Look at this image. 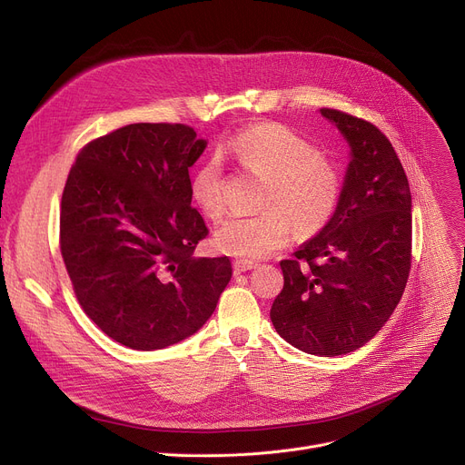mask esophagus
<instances>
[{"instance_id":"1","label":"esophagus","mask_w":465,"mask_h":465,"mask_svg":"<svg viewBox=\"0 0 465 465\" xmlns=\"http://www.w3.org/2000/svg\"><path fill=\"white\" fill-rule=\"evenodd\" d=\"M254 267H256L254 262H249V260H235V262H233V273H235V275L245 273V272L254 270Z\"/></svg>"}]
</instances>
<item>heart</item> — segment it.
Instances as JSON below:
<instances>
[{
    "instance_id": "b5f03b06",
    "label": "heart",
    "mask_w": 465,
    "mask_h": 465,
    "mask_svg": "<svg viewBox=\"0 0 465 465\" xmlns=\"http://www.w3.org/2000/svg\"><path fill=\"white\" fill-rule=\"evenodd\" d=\"M223 151L265 179L260 198L263 213L228 218L214 232V245L224 254L265 258L288 245L294 226L302 235H311L335 213L341 195L335 162L279 122H260L241 130ZM190 193L205 216H223L224 181L218 160H207L195 169Z\"/></svg>"
}]
</instances>
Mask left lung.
<instances>
[{
	"label": "left lung",
	"mask_w": 465,
	"mask_h": 465,
	"mask_svg": "<svg viewBox=\"0 0 465 465\" xmlns=\"http://www.w3.org/2000/svg\"><path fill=\"white\" fill-rule=\"evenodd\" d=\"M349 143L326 226L282 260L277 333L307 354L341 356L371 341L398 307L411 270V190L392 143L371 122L321 109Z\"/></svg>",
	"instance_id": "obj_1"
}]
</instances>
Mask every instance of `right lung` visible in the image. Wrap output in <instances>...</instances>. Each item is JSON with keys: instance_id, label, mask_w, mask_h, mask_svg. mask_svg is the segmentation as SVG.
Instances as JSON below:
<instances>
[{"instance_id": "1", "label": "right lung", "mask_w": 465, "mask_h": 465, "mask_svg": "<svg viewBox=\"0 0 465 465\" xmlns=\"http://www.w3.org/2000/svg\"><path fill=\"white\" fill-rule=\"evenodd\" d=\"M205 146L184 124L139 122L88 143L69 171L65 270L88 319L134 351L193 335L232 279L228 256H192L209 233L188 175Z\"/></svg>"}]
</instances>
